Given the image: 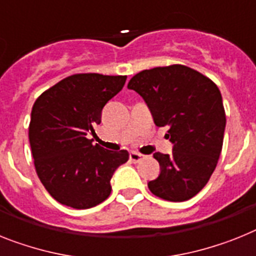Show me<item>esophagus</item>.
I'll list each match as a JSON object with an SVG mask.
<instances>
[{"label": "esophagus", "instance_id": "obj_1", "mask_svg": "<svg viewBox=\"0 0 256 256\" xmlns=\"http://www.w3.org/2000/svg\"><path fill=\"white\" fill-rule=\"evenodd\" d=\"M143 158H144V156H143L142 154H139V152H135V151L130 152V160L134 161V162H138V161H140Z\"/></svg>", "mask_w": 256, "mask_h": 256}]
</instances>
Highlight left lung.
<instances>
[{"mask_svg": "<svg viewBox=\"0 0 256 256\" xmlns=\"http://www.w3.org/2000/svg\"><path fill=\"white\" fill-rule=\"evenodd\" d=\"M143 98L156 126H168L170 154L154 152L160 174L148 182L156 196L184 202L211 178L224 140L225 118L218 86L184 65L154 68L134 75L128 84Z\"/></svg>", "mask_w": 256, "mask_h": 256, "instance_id": "obj_1", "label": "left lung"}]
</instances>
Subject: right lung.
<instances>
[{
    "label": "right lung",
    "mask_w": 256,
    "mask_h": 256,
    "mask_svg": "<svg viewBox=\"0 0 256 256\" xmlns=\"http://www.w3.org/2000/svg\"><path fill=\"white\" fill-rule=\"evenodd\" d=\"M124 75L75 74L45 91L32 106L28 136L38 178L56 200L87 210L110 195L116 169L128 152L94 146L105 104L124 87Z\"/></svg>",
    "instance_id": "obj_1"
}]
</instances>
